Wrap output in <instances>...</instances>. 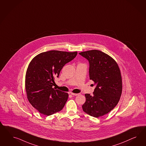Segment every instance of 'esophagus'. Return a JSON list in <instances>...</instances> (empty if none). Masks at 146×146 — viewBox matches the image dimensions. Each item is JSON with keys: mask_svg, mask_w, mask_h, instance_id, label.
<instances>
[{"mask_svg": "<svg viewBox=\"0 0 146 146\" xmlns=\"http://www.w3.org/2000/svg\"><path fill=\"white\" fill-rule=\"evenodd\" d=\"M70 94H71L72 95H74V96H77V95H78L79 94H76V93H72V92H71Z\"/></svg>", "mask_w": 146, "mask_h": 146, "instance_id": "34e87169", "label": "esophagus"}]
</instances>
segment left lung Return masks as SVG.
<instances>
[{
	"instance_id": "left-lung-1",
	"label": "left lung",
	"mask_w": 146,
	"mask_h": 146,
	"mask_svg": "<svg viewBox=\"0 0 146 146\" xmlns=\"http://www.w3.org/2000/svg\"><path fill=\"white\" fill-rule=\"evenodd\" d=\"M89 62V78L96 88L93 95L86 94L82 106L86 113L96 118L106 115L117 106L122 93V79L117 62L100 50L79 53Z\"/></svg>"
}]
</instances>
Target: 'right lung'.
I'll return each mask as SVG.
<instances>
[{"mask_svg":"<svg viewBox=\"0 0 146 146\" xmlns=\"http://www.w3.org/2000/svg\"><path fill=\"white\" fill-rule=\"evenodd\" d=\"M51 50L42 52L34 58L27 70L25 88L31 106L40 113L50 115L62 110L67 101L68 93L52 88L64 66L77 55Z\"/></svg>","mask_w":146,"mask_h":146,"instance_id":"obj_1","label":"right lung"}]
</instances>
